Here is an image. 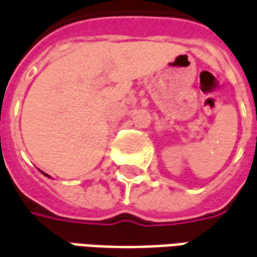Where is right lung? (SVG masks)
I'll return each mask as SVG.
<instances>
[{
    "mask_svg": "<svg viewBox=\"0 0 257 257\" xmlns=\"http://www.w3.org/2000/svg\"><path fill=\"white\" fill-rule=\"evenodd\" d=\"M46 176H48V174H46ZM48 177H49V176H48Z\"/></svg>",
    "mask_w": 257,
    "mask_h": 257,
    "instance_id": "obj_1",
    "label": "right lung"
}]
</instances>
